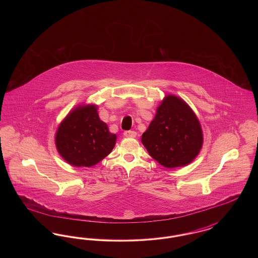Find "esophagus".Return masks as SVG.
<instances>
[{"instance_id": "1", "label": "esophagus", "mask_w": 258, "mask_h": 258, "mask_svg": "<svg viewBox=\"0 0 258 258\" xmlns=\"http://www.w3.org/2000/svg\"><path fill=\"white\" fill-rule=\"evenodd\" d=\"M123 136H125V137H135L136 133L134 131H125V132H123Z\"/></svg>"}]
</instances>
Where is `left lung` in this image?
Returning a JSON list of instances; mask_svg holds the SVG:
<instances>
[{
    "instance_id": "left-lung-1",
    "label": "left lung",
    "mask_w": 258,
    "mask_h": 258,
    "mask_svg": "<svg viewBox=\"0 0 258 258\" xmlns=\"http://www.w3.org/2000/svg\"><path fill=\"white\" fill-rule=\"evenodd\" d=\"M149 155L167 168L190 163L202 147L196 114L181 98L167 96L141 139Z\"/></svg>"
}]
</instances>
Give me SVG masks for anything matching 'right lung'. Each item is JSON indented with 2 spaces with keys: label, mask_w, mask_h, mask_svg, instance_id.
<instances>
[{
  "label": "right lung",
  "mask_w": 258,
  "mask_h": 258,
  "mask_svg": "<svg viewBox=\"0 0 258 258\" xmlns=\"http://www.w3.org/2000/svg\"><path fill=\"white\" fill-rule=\"evenodd\" d=\"M116 135L98 117L95 105L75 108L61 122L56 134L59 154L74 166H93L110 154Z\"/></svg>",
  "instance_id": "1"
}]
</instances>
